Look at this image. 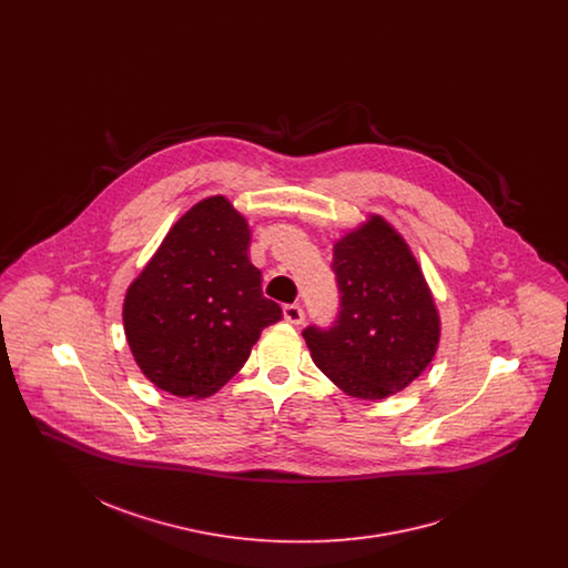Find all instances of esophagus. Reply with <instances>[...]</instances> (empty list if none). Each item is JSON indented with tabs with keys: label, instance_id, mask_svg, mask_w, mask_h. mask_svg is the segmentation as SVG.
<instances>
[{
	"label": "esophagus",
	"instance_id": "1",
	"mask_svg": "<svg viewBox=\"0 0 568 568\" xmlns=\"http://www.w3.org/2000/svg\"><path fill=\"white\" fill-rule=\"evenodd\" d=\"M283 317L290 324H302L304 322V308L300 304H287V306H283Z\"/></svg>",
	"mask_w": 568,
	"mask_h": 568
}]
</instances>
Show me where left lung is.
Instances as JSON below:
<instances>
[{"mask_svg": "<svg viewBox=\"0 0 568 568\" xmlns=\"http://www.w3.org/2000/svg\"><path fill=\"white\" fill-rule=\"evenodd\" d=\"M338 313L302 336L313 362L347 394L378 400L400 392L433 362L438 317L405 241L373 216L334 244Z\"/></svg>", "mask_w": 568, "mask_h": 568, "instance_id": "left-lung-1", "label": "left lung"}]
</instances>
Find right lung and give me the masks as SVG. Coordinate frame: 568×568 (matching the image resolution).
Returning a JSON list of instances; mask_svg holds the SVG:
<instances>
[{"label":"right lung","mask_w":568,"mask_h":568,"mask_svg":"<svg viewBox=\"0 0 568 568\" xmlns=\"http://www.w3.org/2000/svg\"><path fill=\"white\" fill-rule=\"evenodd\" d=\"M246 248V221L225 197H209L176 221L128 290L125 336L158 387L181 398L215 394L283 317Z\"/></svg>","instance_id":"obj_1"}]
</instances>
